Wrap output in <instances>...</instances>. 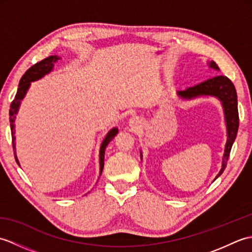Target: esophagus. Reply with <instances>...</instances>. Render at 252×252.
I'll use <instances>...</instances> for the list:
<instances>
[{"instance_id": "1", "label": "esophagus", "mask_w": 252, "mask_h": 252, "mask_svg": "<svg viewBox=\"0 0 252 252\" xmlns=\"http://www.w3.org/2000/svg\"><path fill=\"white\" fill-rule=\"evenodd\" d=\"M141 125H142V121L138 117H132L129 120V126L131 129H137V127L141 126Z\"/></svg>"}]
</instances>
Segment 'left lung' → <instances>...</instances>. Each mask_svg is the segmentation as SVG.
Listing matches in <instances>:
<instances>
[{"label": "left lung", "instance_id": "1", "mask_svg": "<svg viewBox=\"0 0 252 252\" xmlns=\"http://www.w3.org/2000/svg\"><path fill=\"white\" fill-rule=\"evenodd\" d=\"M207 65L210 69H213V70L220 71L218 65L213 61H208ZM176 95L182 100H192L199 97H215L220 100L222 105L224 121H225L226 126V143L225 147H224L221 169L216 178L213 179V182H215L223 173V171L225 170L229 153H231L235 138L237 136L239 118L236 90H235L234 84L228 78L224 76H217L200 84L195 85L192 88H189L184 91H179V92H176ZM140 154L141 160H143L142 151H140Z\"/></svg>", "mask_w": 252, "mask_h": 252}]
</instances>
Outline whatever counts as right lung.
Listing matches in <instances>:
<instances>
[{
    "label": "right lung",
    "instance_id": "add662e5",
    "mask_svg": "<svg viewBox=\"0 0 252 252\" xmlns=\"http://www.w3.org/2000/svg\"><path fill=\"white\" fill-rule=\"evenodd\" d=\"M62 60V57L60 56H56V55H53L45 58L40 63H35L34 66H32L30 69L26 71V73L24 74L23 77H21L20 81H19V85H18V90H17V93H16L15 98L13 100L12 105H10V109H9V122H10V130H12V140H13V148H14V154H15V159H16V162L18 163V165L20 167V163H19V160L17 158V153H16V136H15V120H16V115L18 114L19 108H20V105H21V100L25 98V96L28 92V90L30 89V85L31 82H34L37 81V80L42 79L43 77H45L46 74H49L50 72L53 71V69H54L55 63ZM118 127L115 126L112 127L107 133L105 138L103 140L100 144V147H99V178L101 175V172H103V169H104V160H105V151H106V147L108 145L109 142L114 138L117 134H118Z\"/></svg>",
    "mask_w": 252,
    "mask_h": 252
}]
</instances>
